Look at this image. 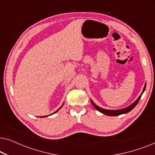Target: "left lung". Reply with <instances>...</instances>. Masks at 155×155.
Here are the masks:
<instances>
[{
	"label": "left lung",
	"mask_w": 155,
	"mask_h": 155,
	"mask_svg": "<svg viewBox=\"0 0 155 155\" xmlns=\"http://www.w3.org/2000/svg\"><path fill=\"white\" fill-rule=\"evenodd\" d=\"M145 87H146V83L145 84V86H144V88H143V92H142L141 94L140 95L138 98H137L136 100H135L134 102H133L132 104H130V106H128V107H127L126 108H124V109H117V110H109V109H103V108H101L99 107V106H97V104H95L94 101H93L92 99H90L91 100V102H92V105L94 106V107L96 109L97 111H99V112H101V113H102L103 114H105V115L107 116H118V115H120V114H127L128 113L129 111H130L131 110H132L133 108H134L135 106L137 104V103H138V101L141 98V96L142 94H143V92H145Z\"/></svg>",
	"instance_id": "8db88e82"
}]
</instances>
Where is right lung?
I'll use <instances>...</instances> for the list:
<instances>
[{
  "instance_id": "obj_1",
  "label": "right lung",
  "mask_w": 155,
  "mask_h": 155,
  "mask_svg": "<svg viewBox=\"0 0 155 155\" xmlns=\"http://www.w3.org/2000/svg\"><path fill=\"white\" fill-rule=\"evenodd\" d=\"M63 105H62V106H61V107H60V108H59V109H58V110H57V111H55V112H54V113H53V114H55V113H56V112H57V111H58V110H59V109H61V108H62V107H63ZM52 114H50V115H48V116H40V117H41V118H44V117H46V116H51V115H52Z\"/></svg>"
}]
</instances>
